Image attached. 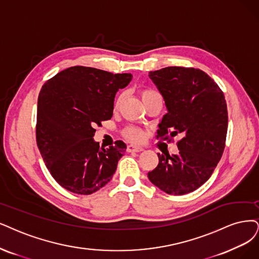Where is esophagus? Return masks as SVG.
Listing matches in <instances>:
<instances>
[{
  "instance_id": "1",
  "label": "esophagus",
  "mask_w": 259,
  "mask_h": 259,
  "mask_svg": "<svg viewBox=\"0 0 259 259\" xmlns=\"http://www.w3.org/2000/svg\"><path fill=\"white\" fill-rule=\"evenodd\" d=\"M143 150H144V149H143L140 146H136V145H128L127 146V151L128 152H140V151H143Z\"/></svg>"
}]
</instances>
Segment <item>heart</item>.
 I'll use <instances>...</instances> for the list:
<instances>
[{"label": "heart", "instance_id": "obj_1", "mask_svg": "<svg viewBox=\"0 0 259 259\" xmlns=\"http://www.w3.org/2000/svg\"><path fill=\"white\" fill-rule=\"evenodd\" d=\"M157 96H160V95H159L158 92H156L154 90L145 89V90L141 91V98H142V100L144 103H146L148 100H150L152 98L157 97ZM122 97H123L122 95L119 96L117 101H116V105L119 104ZM123 136L126 137L128 140L132 141V142H141L143 140V138H144V133H143V131L141 129L137 128V127H129L123 131Z\"/></svg>", "mask_w": 259, "mask_h": 259}]
</instances>
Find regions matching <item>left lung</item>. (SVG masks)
<instances>
[{
    "label": "left lung",
    "mask_w": 259,
    "mask_h": 259,
    "mask_svg": "<svg viewBox=\"0 0 259 259\" xmlns=\"http://www.w3.org/2000/svg\"><path fill=\"white\" fill-rule=\"evenodd\" d=\"M148 75L167 110L157 138H181L179 154H158L159 164L148 178L167 194L193 192L212 175L223 155L228 124L224 94L200 69L166 67Z\"/></svg>",
    "instance_id": "obj_1"
}]
</instances>
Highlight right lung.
Wrapping results in <instances>:
<instances>
[{
  "label": "right lung",
  "instance_id": "right-lung-1",
  "mask_svg": "<svg viewBox=\"0 0 259 259\" xmlns=\"http://www.w3.org/2000/svg\"><path fill=\"white\" fill-rule=\"evenodd\" d=\"M131 79V73L73 66L44 84L37 103V146L66 190L89 195L112 179L127 146L117 141L103 148L93 137L97 124L111 119L115 95Z\"/></svg>",
  "mask_w": 259,
  "mask_h": 259
}]
</instances>
